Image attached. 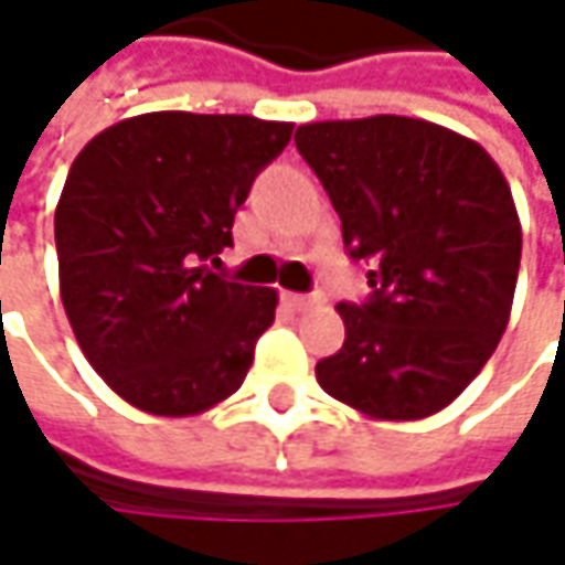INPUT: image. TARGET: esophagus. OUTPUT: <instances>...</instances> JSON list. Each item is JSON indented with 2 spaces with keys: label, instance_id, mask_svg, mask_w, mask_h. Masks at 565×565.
Returning a JSON list of instances; mask_svg holds the SVG:
<instances>
[{
  "label": "esophagus",
  "instance_id": "esophagus-1",
  "mask_svg": "<svg viewBox=\"0 0 565 565\" xmlns=\"http://www.w3.org/2000/svg\"><path fill=\"white\" fill-rule=\"evenodd\" d=\"M284 300H287V307H294V310H310V307L323 303V294H284Z\"/></svg>",
  "mask_w": 565,
  "mask_h": 565
}]
</instances>
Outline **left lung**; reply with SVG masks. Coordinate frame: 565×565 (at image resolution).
<instances>
[{
	"label": "left lung",
	"instance_id": "8db88e82",
	"mask_svg": "<svg viewBox=\"0 0 565 565\" xmlns=\"http://www.w3.org/2000/svg\"><path fill=\"white\" fill-rule=\"evenodd\" d=\"M294 143L350 258L376 265L366 303H337L347 340L317 383L366 418L441 412L508 330L523 235L504 172L481 143L395 114L303 124Z\"/></svg>",
	"mask_w": 565,
	"mask_h": 565
}]
</instances>
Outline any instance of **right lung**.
Returning a JSON list of instances; mask_svg holds the SVG:
<instances>
[{
	"label": "right lung",
	"mask_w": 565,
	"mask_h": 565,
	"mask_svg": "<svg viewBox=\"0 0 565 565\" xmlns=\"http://www.w3.org/2000/svg\"><path fill=\"white\" fill-rule=\"evenodd\" d=\"M294 124L157 110L100 130L55 209L57 281L97 376L150 415H199L245 383L278 290L212 268Z\"/></svg>",
	"instance_id": "add662e5"
}]
</instances>
